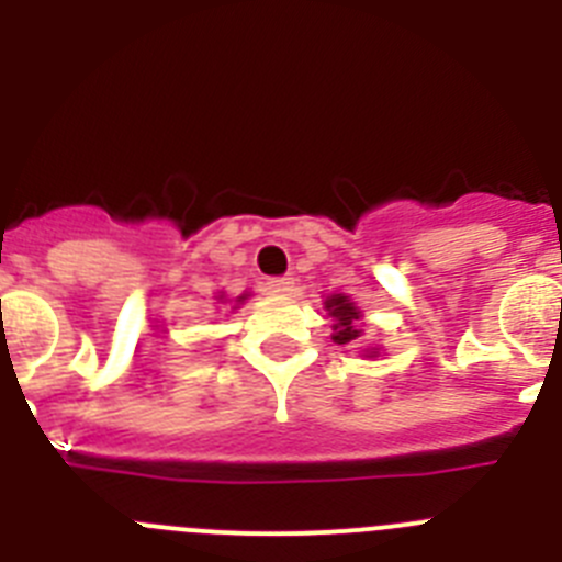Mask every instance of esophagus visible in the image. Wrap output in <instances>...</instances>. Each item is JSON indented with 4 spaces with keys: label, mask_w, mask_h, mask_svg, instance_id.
<instances>
[{
    "label": "esophagus",
    "mask_w": 562,
    "mask_h": 562,
    "mask_svg": "<svg viewBox=\"0 0 562 562\" xmlns=\"http://www.w3.org/2000/svg\"><path fill=\"white\" fill-rule=\"evenodd\" d=\"M292 290H295V278L290 276L270 278V281H267V292H270V295L284 297V295H292Z\"/></svg>",
    "instance_id": "obj_1"
}]
</instances>
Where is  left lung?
I'll list each match as a JSON object with an SVG mask.
<instances>
[{
    "mask_svg": "<svg viewBox=\"0 0 562 562\" xmlns=\"http://www.w3.org/2000/svg\"><path fill=\"white\" fill-rule=\"evenodd\" d=\"M326 312H329V317L335 321V335H331V340L337 342V346H346V342H355L360 340L362 329L357 326V321H360V310H357L355 304L349 301V295H331L329 301H326Z\"/></svg>",
    "mask_w": 562,
    "mask_h": 562,
    "instance_id": "left-lung-1",
    "label": "left lung"
}]
</instances>
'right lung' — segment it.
Here are the masks:
<instances>
[{"mask_svg":"<svg viewBox=\"0 0 562 562\" xmlns=\"http://www.w3.org/2000/svg\"><path fill=\"white\" fill-rule=\"evenodd\" d=\"M245 297H247V295H238V297H236V304H241V301H245Z\"/></svg>","mask_w":562,"mask_h":562,"instance_id":"right-lung-1","label":"right lung"}]
</instances>
